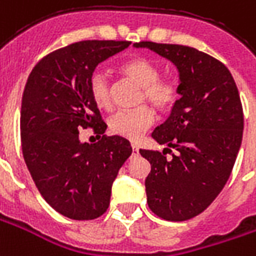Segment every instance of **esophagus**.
Wrapping results in <instances>:
<instances>
[{"label": "esophagus", "instance_id": "34e87169", "mask_svg": "<svg viewBox=\"0 0 256 256\" xmlns=\"http://www.w3.org/2000/svg\"><path fill=\"white\" fill-rule=\"evenodd\" d=\"M132 150H133V155H137L138 154V146L136 144H132Z\"/></svg>", "mask_w": 256, "mask_h": 256}]
</instances>
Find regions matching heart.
I'll return each instance as SVG.
<instances>
[{
  "label": "heart",
  "instance_id": "heart-1",
  "mask_svg": "<svg viewBox=\"0 0 256 256\" xmlns=\"http://www.w3.org/2000/svg\"><path fill=\"white\" fill-rule=\"evenodd\" d=\"M119 72L141 88L140 102H148L155 110L166 112L173 108L178 97V87L172 80H160V68L146 58H132L119 66ZM88 92L100 110L110 108V87L106 76L94 72L88 78ZM154 112L146 106L118 112L110 119V130L128 140H138L152 126Z\"/></svg>",
  "mask_w": 256,
  "mask_h": 256
}]
</instances>
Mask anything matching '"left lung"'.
Segmentation results:
<instances>
[{
    "mask_svg": "<svg viewBox=\"0 0 256 256\" xmlns=\"http://www.w3.org/2000/svg\"><path fill=\"white\" fill-rule=\"evenodd\" d=\"M134 47L164 56L178 72L180 98L151 134L166 148L140 154L151 164L146 178L150 209L165 220H187L208 208L230 178L244 128L238 90L226 66L196 48L151 41ZM170 148L178 152L166 160Z\"/></svg>",
    "mask_w": 256,
    "mask_h": 256,
    "instance_id": "obj_1",
    "label": "left lung"
}]
</instances>
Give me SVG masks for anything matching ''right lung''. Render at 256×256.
I'll use <instances>...</instances> for the list:
<instances>
[{"label": "right lung", "mask_w": 256, "mask_h": 256, "mask_svg": "<svg viewBox=\"0 0 256 256\" xmlns=\"http://www.w3.org/2000/svg\"><path fill=\"white\" fill-rule=\"evenodd\" d=\"M130 46L128 41L87 40L54 51L34 66L23 91V158L42 198L74 220L97 219L110 206L112 184L132 155L106 124L88 92L98 64ZM92 127L102 140L83 143L78 130Z\"/></svg>", "instance_id": "right-lung-1"}]
</instances>
